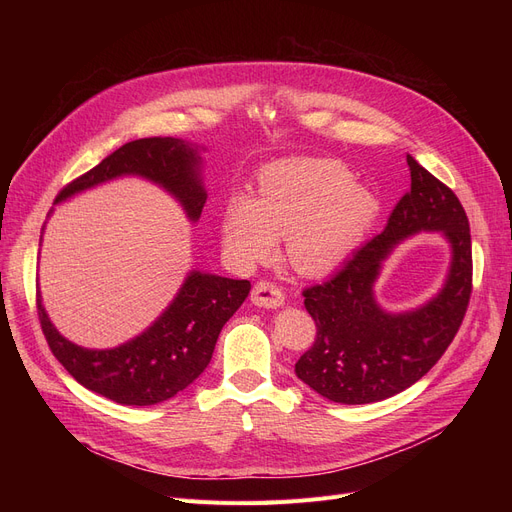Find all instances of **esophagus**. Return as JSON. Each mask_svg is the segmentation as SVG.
<instances>
[{
  "mask_svg": "<svg viewBox=\"0 0 512 512\" xmlns=\"http://www.w3.org/2000/svg\"><path fill=\"white\" fill-rule=\"evenodd\" d=\"M251 301H253L257 307L278 309V307L284 305V292H282L274 282L259 280V282L253 286Z\"/></svg>",
  "mask_w": 512,
  "mask_h": 512,
  "instance_id": "esophagus-1",
  "label": "esophagus"
}]
</instances>
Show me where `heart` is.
Returning <instances> with one entry per match:
<instances>
[{"instance_id": "b5f03b06", "label": "heart", "mask_w": 512, "mask_h": 512, "mask_svg": "<svg viewBox=\"0 0 512 512\" xmlns=\"http://www.w3.org/2000/svg\"><path fill=\"white\" fill-rule=\"evenodd\" d=\"M378 215V195L340 161L284 157L261 170L255 199L238 195L226 205L222 238L238 263L253 265L284 236L292 270L326 278L359 251Z\"/></svg>"}]
</instances>
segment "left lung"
I'll use <instances>...</instances> for the list:
<instances>
[{
    "instance_id": "obj_1",
    "label": "left lung",
    "mask_w": 512,
    "mask_h": 512,
    "mask_svg": "<svg viewBox=\"0 0 512 512\" xmlns=\"http://www.w3.org/2000/svg\"><path fill=\"white\" fill-rule=\"evenodd\" d=\"M411 191L371 238L328 282L303 290L317 326L313 346L294 365L297 378L340 405H369L413 386L446 353L471 297L473 259L467 213L436 176L407 155ZM419 231H440L453 251L436 298L392 314L374 301L372 286L396 244Z\"/></svg>"
}]
</instances>
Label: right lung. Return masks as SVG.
Wrapping results in <instances>:
<instances>
[{
	"mask_svg": "<svg viewBox=\"0 0 512 512\" xmlns=\"http://www.w3.org/2000/svg\"><path fill=\"white\" fill-rule=\"evenodd\" d=\"M120 176L155 182L182 205L188 220L201 218L207 191L199 145L172 137L122 145L99 166L64 186L56 203ZM249 290V280L191 272L174 301L143 334L103 351L64 338L49 321L39 292L37 313L51 353L80 386L120 405L149 407L176 396L205 371L224 324L245 303Z\"/></svg>",
	"mask_w": 512,
	"mask_h": 512,
	"instance_id": "1",
	"label": "right lung"
}]
</instances>
